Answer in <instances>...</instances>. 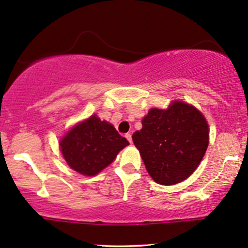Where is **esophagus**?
Listing matches in <instances>:
<instances>
[{
	"label": "esophagus",
	"instance_id": "34e87169",
	"mask_svg": "<svg viewBox=\"0 0 248 248\" xmlns=\"http://www.w3.org/2000/svg\"><path fill=\"white\" fill-rule=\"evenodd\" d=\"M126 139L128 140V142H129V143L133 142V140H131V134H130V133L126 134Z\"/></svg>",
	"mask_w": 248,
	"mask_h": 248
}]
</instances>
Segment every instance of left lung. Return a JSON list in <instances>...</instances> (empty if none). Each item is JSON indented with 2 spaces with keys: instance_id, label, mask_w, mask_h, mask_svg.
Segmentation results:
<instances>
[{
  "instance_id": "8db88e82",
  "label": "left lung",
  "mask_w": 248,
  "mask_h": 248,
  "mask_svg": "<svg viewBox=\"0 0 248 248\" xmlns=\"http://www.w3.org/2000/svg\"><path fill=\"white\" fill-rule=\"evenodd\" d=\"M142 124L133 134V142L153 181L173 186L186 180L208 146V124L202 112L174 101L167 109H150Z\"/></svg>"
}]
</instances>
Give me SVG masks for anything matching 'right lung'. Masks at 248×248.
<instances>
[{"label": "right lung", "instance_id": "right-lung-1", "mask_svg": "<svg viewBox=\"0 0 248 248\" xmlns=\"http://www.w3.org/2000/svg\"><path fill=\"white\" fill-rule=\"evenodd\" d=\"M128 144L111 124L95 114L75 124L59 142L67 165L86 176L108 167Z\"/></svg>", "mask_w": 248, "mask_h": 248}]
</instances>
